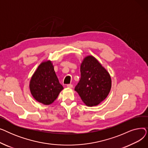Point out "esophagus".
I'll return each mask as SVG.
<instances>
[{
    "mask_svg": "<svg viewBox=\"0 0 148 148\" xmlns=\"http://www.w3.org/2000/svg\"><path fill=\"white\" fill-rule=\"evenodd\" d=\"M66 86H67L68 88H72L73 87V85L71 84H68L66 85Z\"/></svg>",
    "mask_w": 148,
    "mask_h": 148,
    "instance_id": "obj_1",
    "label": "esophagus"
}]
</instances>
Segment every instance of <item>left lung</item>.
I'll return each mask as SVG.
<instances>
[{"mask_svg":"<svg viewBox=\"0 0 148 148\" xmlns=\"http://www.w3.org/2000/svg\"><path fill=\"white\" fill-rule=\"evenodd\" d=\"M81 77L75 87L83 102L88 106L98 105L107 97L112 87L110 74L92 56L83 60L80 66Z\"/></svg>","mask_w":148,"mask_h":148,"instance_id":"obj_1","label":"left lung"}]
</instances>
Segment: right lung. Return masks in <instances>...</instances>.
<instances>
[{
	"instance_id": "right-lung-1",
	"label": "right lung",
	"mask_w": 148,
	"mask_h": 148,
	"mask_svg": "<svg viewBox=\"0 0 148 148\" xmlns=\"http://www.w3.org/2000/svg\"><path fill=\"white\" fill-rule=\"evenodd\" d=\"M29 87L33 97L45 105L53 103L64 89L50 60L39 65L31 78Z\"/></svg>"
}]
</instances>
